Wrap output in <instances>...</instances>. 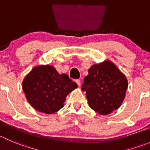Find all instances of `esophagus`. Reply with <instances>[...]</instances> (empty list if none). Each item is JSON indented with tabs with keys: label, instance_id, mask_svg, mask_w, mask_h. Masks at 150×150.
Listing matches in <instances>:
<instances>
[{
	"label": "esophagus",
	"instance_id": "esophagus-1",
	"mask_svg": "<svg viewBox=\"0 0 150 150\" xmlns=\"http://www.w3.org/2000/svg\"><path fill=\"white\" fill-rule=\"evenodd\" d=\"M75 82H76L77 84H78V86H81V81H80V80H78V79L76 80V81H75Z\"/></svg>",
	"mask_w": 150,
	"mask_h": 150
}]
</instances>
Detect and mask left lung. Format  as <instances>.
<instances>
[{
  "label": "left lung",
  "instance_id": "8db88e82",
  "mask_svg": "<svg viewBox=\"0 0 150 150\" xmlns=\"http://www.w3.org/2000/svg\"><path fill=\"white\" fill-rule=\"evenodd\" d=\"M88 72L81 89L86 92L89 107L102 115L119 108L128 87L124 74L109 60L93 64Z\"/></svg>",
  "mask_w": 150,
  "mask_h": 150
}]
</instances>
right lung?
I'll return each mask as SVG.
<instances>
[{
	"label": "right lung",
	"mask_w": 150,
	"mask_h": 150,
	"mask_svg": "<svg viewBox=\"0 0 150 150\" xmlns=\"http://www.w3.org/2000/svg\"><path fill=\"white\" fill-rule=\"evenodd\" d=\"M26 99L34 109L53 114L64 107L67 95L78 87L67 74H59L53 66H36L22 83Z\"/></svg>",
	"instance_id": "obj_1"
}]
</instances>
